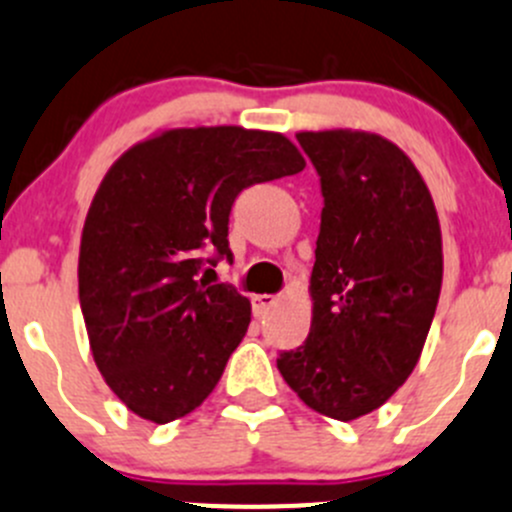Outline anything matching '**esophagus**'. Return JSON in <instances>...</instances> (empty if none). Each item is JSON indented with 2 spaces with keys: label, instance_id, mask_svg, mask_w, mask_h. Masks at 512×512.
Returning a JSON list of instances; mask_svg holds the SVG:
<instances>
[{
  "label": "esophagus",
  "instance_id": "1",
  "mask_svg": "<svg viewBox=\"0 0 512 512\" xmlns=\"http://www.w3.org/2000/svg\"><path fill=\"white\" fill-rule=\"evenodd\" d=\"M275 305V295H255L252 297V312H255V317H262L265 315L270 307Z\"/></svg>",
  "mask_w": 512,
  "mask_h": 512
}]
</instances>
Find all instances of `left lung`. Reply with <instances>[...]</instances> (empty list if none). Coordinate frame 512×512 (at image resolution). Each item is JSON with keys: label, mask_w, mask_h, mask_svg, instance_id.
<instances>
[{"label": "left lung", "mask_w": 512, "mask_h": 512, "mask_svg": "<svg viewBox=\"0 0 512 512\" xmlns=\"http://www.w3.org/2000/svg\"><path fill=\"white\" fill-rule=\"evenodd\" d=\"M320 177L310 335L277 357L307 408L347 423L410 377L443 285L438 212L400 147L350 130L300 132Z\"/></svg>", "instance_id": "8db88e82"}]
</instances>
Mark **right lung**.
Segmentation results:
<instances>
[{
    "mask_svg": "<svg viewBox=\"0 0 512 512\" xmlns=\"http://www.w3.org/2000/svg\"><path fill=\"white\" fill-rule=\"evenodd\" d=\"M305 170L287 137L242 127L170 130L104 175L79 247V305L94 362L140 418L165 425L215 390L250 325L232 262L230 212L242 190Z\"/></svg>",
    "mask_w": 512,
    "mask_h": 512,
    "instance_id": "add662e5",
    "label": "right lung"
}]
</instances>
